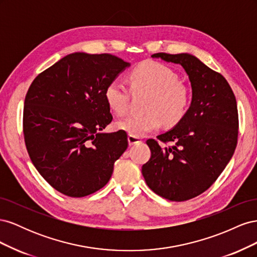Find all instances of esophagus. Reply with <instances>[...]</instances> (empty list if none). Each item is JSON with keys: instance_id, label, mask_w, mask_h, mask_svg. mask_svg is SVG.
Here are the masks:
<instances>
[{"instance_id": "34e87169", "label": "esophagus", "mask_w": 257, "mask_h": 257, "mask_svg": "<svg viewBox=\"0 0 257 257\" xmlns=\"http://www.w3.org/2000/svg\"><path fill=\"white\" fill-rule=\"evenodd\" d=\"M127 141H128V145H130V146L139 145V144H141V143L143 142L141 138L134 137V136H132V135H128V136H127Z\"/></svg>"}]
</instances>
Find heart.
Returning <instances> with one entry per match:
<instances>
[{
  "mask_svg": "<svg viewBox=\"0 0 257 257\" xmlns=\"http://www.w3.org/2000/svg\"><path fill=\"white\" fill-rule=\"evenodd\" d=\"M133 90L150 92L145 114L128 115L115 122V127L134 137H144L159 130L163 121L175 125L180 121L190 103L189 91L179 82V76L169 66L155 61H145L128 76ZM104 96L110 109L116 114L127 110L130 92L119 79H113L105 88Z\"/></svg>",
  "mask_w": 257,
  "mask_h": 257,
  "instance_id": "b5f03b06",
  "label": "heart"
}]
</instances>
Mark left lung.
<instances>
[{"instance_id":"obj_1","label":"left lung","mask_w":257,"mask_h":257,"mask_svg":"<svg viewBox=\"0 0 257 257\" xmlns=\"http://www.w3.org/2000/svg\"><path fill=\"white\" fill-rule=\"evenodd\" d=\"M152 58L181 65L192 87L183 118L158 136L172 147L147 141L151 158L142 173L148 186L173 201L198 196L213 184L235 152L238 138L237 102L224 77L190 53H154Z\"/></svg>"}]
</instances>
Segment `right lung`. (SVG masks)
<instances>
[{"label":"right lung","mask_w":257,"mask_h":257,"mask_svg":"<svg viewBox=\"0 0 257 257\" xmlns=\"http://www.w3.org/2000/svg\"><path fill=\"white\" fill-rule=\"evenodd\" d=\"M128 62L112 54L74 52L38 75L25 99L23 134L30 159L52 188L71 197L102 189L127 148L112 120L105 88Z\"/></svg>","instance_id":"right-lung-1"}]
</instances>
